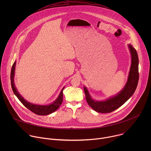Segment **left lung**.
Here are the masks:
<instances>
[{
  "instance_id": "left-lung-1",
  "label": "left lung",
  "mask_w": 151,
  "mask_h": 151,
  "mask_svg": "<svg viewBox=\"0 0 151 151\" xmlns=\"http://www.w3.org/2000/svg\"><path fill=\"white\" fill-rule=\"evenodd\" d=\"M128 47L132 58L131 67L124 87L117 94L105 100L98 101L93 99L87 88L83 87L86 100L89 106L99 113H110L124 104L134 94L139 81V58L136 50L131 44Z\"/></svg>"
}]
</instances>
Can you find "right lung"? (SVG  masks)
Returning <instances> with one entry per match:
<instances>
[{
	"label": "right lung",
	"instance_id": "right-lung-1",
	"mask_svg": "<svg viewBox=\"0 0 151 151\" xmlns=\"http://www.w3.org/2000/svg\"><path fill=\"white\" fill-rule=\"evenodd\" d=\"M15 66H16V61L14 62L13 64V66L12 67L11 72V87L13 90L14 94L17 96V97L19 99V100L22 103V104L26 107L28 109L31 111L32 112L35 113L38 115H47L51 114L57 111L60 106L61 104L63 102V91L64 88L63 87L58 96V97L52 103L46 105H40V104H36L31 103L29 101L26 100L22 96L20 95V94L17 91V88L15 87V85L14 83V75H15Z\"/></svg>",
	"mask_w": 151,
	"mask_h": 151
}]
</instances>
